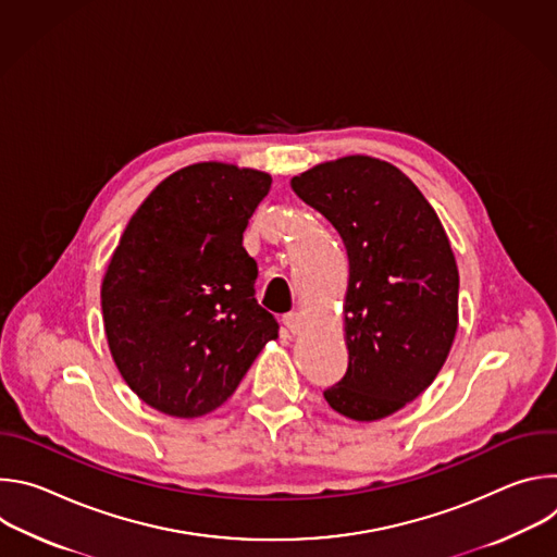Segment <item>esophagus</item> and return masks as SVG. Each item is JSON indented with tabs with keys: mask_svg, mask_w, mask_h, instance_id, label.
Here are the masks:
<instances>
[{
	"mask_svg": "<svg viewBox=\"0 0 557 557\" xmlns=\"http://www.w3.org/2000/svg\"><path fill=\"white\" fill-rule=\"evenodd\" d=\"M282 324H284V329H286L290 335H297V333H301V329H304V322H301V314H299V312H286V314L282 317Z\"/></svg>",
	"mask_w": 557,
	"mask_h": 557,
	"instance_id": "obj_1",
	"label": "esophagus"
}]
</instances>
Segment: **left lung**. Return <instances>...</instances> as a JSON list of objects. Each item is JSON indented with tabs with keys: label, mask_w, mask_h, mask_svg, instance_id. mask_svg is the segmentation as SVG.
Here are the masks:
<instances>
[{
	"label": "left lung",
	"mask_w": 557,
	"mask_h": 557,
	"mask_svg": "<svg viewBox=\"0 0 557 557\" xmlns=\"http://www.w3.org/2000/svg\"><path fill=\"white\" fill-rule=\"evenodd\" d=\"M342 235L348 370L324 392L352 421H379L432 385L458 329V269L447 233L394 165L344 156L290 181Z\"/></svg>",
	"instance_id": "1"
}]
</instances>
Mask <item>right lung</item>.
Here are the masks:
<instances>
[{"label": "right lung", "instance_id": "1", "mask_svg": "<svg viewBox=\"0 0 557 557\" xmlns=\"http://www.w3.org/2000/svg\"><path fill=\"white\" fill-rule=\"evenodd\" d=\"M269 189L264 172L196 163L165 178L127 222L101 284L103 324L121 376L153 410L213 412L277 339L243 247Z\"/></svg>", "mask_w": 557, "mask_h": 557}]
</instances>
